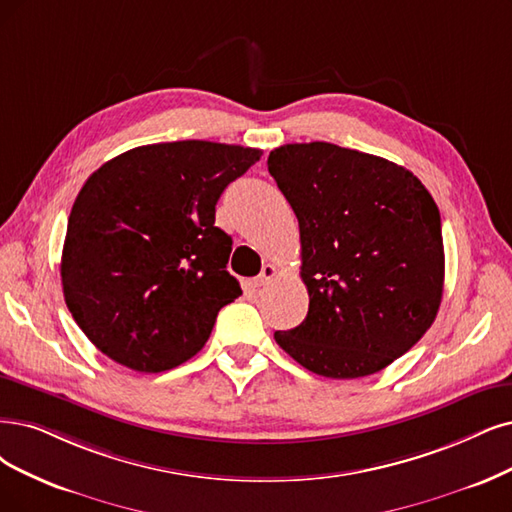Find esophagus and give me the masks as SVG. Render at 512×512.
I'll list each match as a JSON object with an SVG mask.
<instances>
[{
    "mask_svg": "<svg viewBox=\"0 0 512 512\" xmlns=\"http://www.w3.org/2000/svg\"><path fill=\"white\" fill-rule=\"evenodd\" d=\"M278 274V268L274 266V263H266V266H263V270H261V274L255 278V282L253 285L255 287H263V285H268V282L274 278Z\"/></svg>",
    "mask_w": 512,
    "mask_h": 512,
    "instance_id": "obj_1",
    "label": "esophagus"
}]
</instances>
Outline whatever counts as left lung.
Segmentation results:
<instances>
[{
  "instance_id": "left-lung-1",
  "label": "left lung",
  "mask_w": 512,
  "mask_h": 512,
  "mask_svg": "<svg viewBox=\"0 0 512 512\" xmlns=\"http://www.w3.org/2000/svg\"><path fill=\"white\" fill-rule=\"evenodd\" d=\"M268 170L299 221L304 323L276 344L308 371L354 380L386 369L437 318L441 215L407 168L325 141L270 151Z\"/></svg>"
}]
</instances>
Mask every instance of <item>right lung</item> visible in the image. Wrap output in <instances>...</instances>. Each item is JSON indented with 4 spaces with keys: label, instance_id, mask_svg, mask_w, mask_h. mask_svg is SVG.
<instances>
[{
    "label": "right lung",
    "instance_id": "add662e5",
    "mask_svg": "<svg viewBox=\"0 0 512 512\" xmlns=\"http://www.w3.org/2000/svg\"><path fill=\"white\" fill-rule=\"evenodd\" d=\"M261 151L211 141L143 145L105 162L73 202L63 244L65 304L111 361L175 369L202 350L242 295L215 225L223 189Z\"/></svg>",
    "mask_w": 512,
    "mask_h": 512
}]
</instances>
